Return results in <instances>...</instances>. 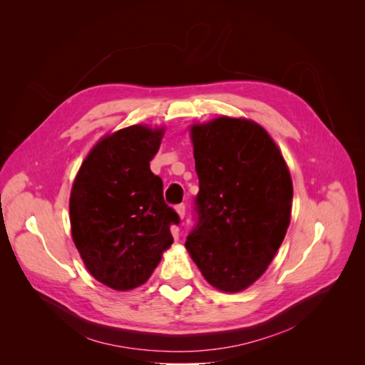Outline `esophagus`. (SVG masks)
I'll return each mask as SVG.
<instances>
[{"mask_svg": "<svg viewBox=\"0 0 365 365\" xmlns=\"http://www.w3.org/2000/svg\"><path fill=\"white\" fill-rule=\"evenodd\" d=\"M175 210H176V213H178V216H180L181 219H184V216H185V205H184V204H180V205L175 207Z\"/></svg>", "mask_w": 365, "mask_h": 365, "instance_id": "1", "label": "esophagus"}]
</instances>
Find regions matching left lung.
I'll return each instance as SVG.
<instances>
[{
    "label": "left lung",
    "instance_id": "1",
    "mask_svg": "<svg viewBox=\"0 0 365 365\" xmlns=\"http://www.w3.org/2000/svg\"><path fill=\"white\" fill-rule=\"evenodd\" d=\"M200 193L185 248L204 279L240 292L268 269L291 224L292 180L267 129L220 115L190 126Z\"/></svg>",
    "mask_w": 365,
    "mask_h": 365
}]
</instances>
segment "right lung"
Returning a JSON list of instances; mask_svg holds the SVG:
<instances>
[{"instance_id": "add662e5", "label": "right lung", "mask_w": 365, "mask_h": 365, "mask_svg": "<svg viewBox=\"0 0 365 365\" xmlns=\"http://www.w3.org/2000/svg\"><path fill=\"white\" fill-rule=\"evenodd\" d=\"M164 126L132 125L98 140L77 172L70 195L71 237L86 269L115 291L146 283L173 244L180 217L163 200L150 172Z\"/></svg>"}]
</instances>
